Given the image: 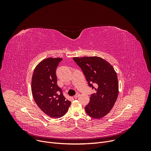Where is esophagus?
Listing matches in <instances>:
<instances>
[{
	"label": "esophagus",
	"mask_w": 151,
	"mask_h": 151,
	"mask_svg": "<svg viewBox=\"0 0 151 151\" xmlns=\"http://www.w3.org/2000/svg\"><path fill=\"white\" fill-rule=\"evenodd\" d=\"M79 96V93H77L76 94V95L74 96V97H75V99H76V98H78Z\"/></svg>",
	"instance_id": "34e87169"
}]
</instances>
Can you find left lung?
<instances>
[{
    "mask_svg": "<svg viewBox=\"0 0 151 151\" xmlns=\"http://www.w3.org/2000/svg\"><path fill=\"white\" fill-rule=\"evenodd\" d=\"M73 60L82 70L89 87L96 91L91 95L85 110L91 118H101L112 109L118 96L116 73L111 64L99 57H74Z\"/></svg>",
    "mask_w": 151,
    "mask_h": 151,
    "instance_id": "obj_1",
    "label": "left lung"
}]
</instances>
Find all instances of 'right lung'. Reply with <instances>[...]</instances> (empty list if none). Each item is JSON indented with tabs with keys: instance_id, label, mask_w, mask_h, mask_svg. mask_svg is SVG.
<instances>
[{
	"instance_id": "right-lung-1",
	"label": "right lung",
	"mask_w": 151,
	"mask_h": 151,
	"mask_svg": "<svg viewBox=\"0 0 151 151\" xmlns=\"http://www.w3.org/2000/svg\"><path fill=\"white\" fill-rule=\"evenodd\" d=\"M62 60L48 58L42 60L34 70L32 79V92L36 104L53 118L65 115L71 104L57 83L55 72Z\"/></svg>"
}]
</instances>
